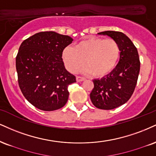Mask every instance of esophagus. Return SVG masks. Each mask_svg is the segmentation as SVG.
<instances>
[{
  "mask_svg": "<svg viewBox=\"0 0 156 156\" xmlns=\"http://www.w3.org/2000/svg\"><path fill=\"white\" fill-rule=\"evenodd\" d=\"M85 80V78H83V77H81V76H76V80L78 82L83 81V80Z\"/></svg>",
  "mask_w": 156,
  "mask_h": 156,
  "instance_id": "esophagus-1",
  "label": "esophagus"
}]
</instances>
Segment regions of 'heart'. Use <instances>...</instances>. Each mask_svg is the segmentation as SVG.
Returning <instances> with one entry per match:
<instances>
[{"mask_svg":"<svg viewBox=\"0 0 156 156\" xmlns=\"http://www.w3.org/2000/svg\"><path fill=\"white\" fill-rule=\"evenodd\" d=\"M121 56L119 43L112 38L91 37L80 41L75 47L68 46L63 51L62 59L71 73H76L84 65L85 73L94 77H103L115 69Z\"/></svg>","mask_w":156,"mask_h":156,"instance_id":"heart-1","label":"heart"}]
</instances>
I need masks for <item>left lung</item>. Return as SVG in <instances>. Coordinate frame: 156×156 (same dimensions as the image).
<instances>
[{
	"mask_svg": "<svg viewBox=\"0 0 156 156\" xmlns=\"http://www.w3.org/2000/svg\"><path fill=\"white\" fill-rule=\"evenodd\" d=\"M119 43L121 56L119 64L110 74L93 80L94 89L90 93L91 102L102 110H112L125 104L134 93L140 70L137 49L125 34L118 31H105Z\"/></svg>",
	"mask_w": 156,
	"mask_h": 156,
	"instance_id": "obj_1",
	"label": "left lung"
}]
</instances>
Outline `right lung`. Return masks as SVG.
<instances>
[{"instance_id":"right-lung-1","label":"right lung","mask_w":156,"mask_h":156,"mask_svg":"<svg viewBox=\"0 0 156 156\" xmlns=\"http://www.w3.org/2000/svg\"><path fill=\"white\" fill-rule=\"evenodd\" d=\"M72 41L68 35L41 32L25 39L19 48V86L26 99L37 109L52 111L67 103L68 86L76 79L65 69L62 52Z\"/></svg>"}]
</instances>
